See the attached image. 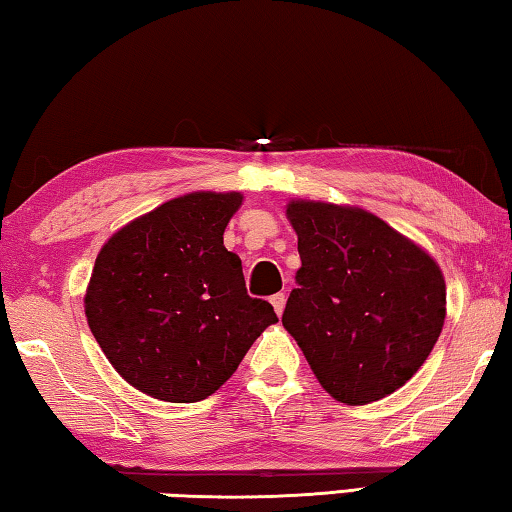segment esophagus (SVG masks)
Here are the masks:
<instances>
[{"instance_id": "1", "label": "esophagus", "mask_w": 512, "mask_h": 512, "mask_svg": "<svg viewBox=\"0 0 512 512\" xmlns=\"http://www.w3.org/2000/svg\"><path fill=\"white\" fill-rule=\"evenodd\" d=\"M271 305L275 309V314L282 316L284 305H287V296H284V293H275V296H271Z\"/></svg>"}]
</instances>
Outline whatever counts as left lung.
<instances>
[{
  "label": "left lung",
  "mask_w": 512,
  "mask_h": 512,
  "mask_svg": "<svg viewBox=\"0 0 512 512\" xmlns=\"http://www.w3.org/2000/svg\"><path fill=\"white\" fill-rule=\"evenodd\" d=\"M287 214L302 266L282 325L339 402L357 406L395 393L427 361L443 329L438 264L354 207L293 201Z\"/></svg>",
  "instance_id": "1"
}]
</instances>
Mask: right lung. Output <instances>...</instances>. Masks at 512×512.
I'll return each mask as SVG.
<instances>
[{"label":"right lung","mask_w":512,"mask_h":512,"mask_svg":"<svg viewBox=\"0 0 512 512\" xmlns=\"http://www.w3.org/2000/svg\"><path fill=\"white\" fill-rule=\"evenodd\" d=\"M241 194L196 192L128 223L94 262L85 316L121 377L164 402H201L277 323L250 298L223 230Z\"/></svg>","instance_id":"right-lung-1"}]
</instances>
